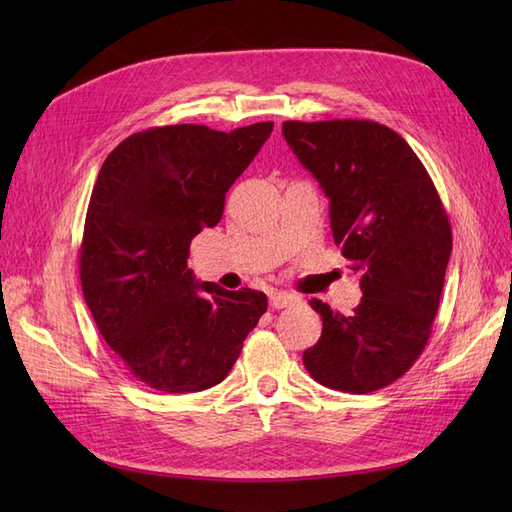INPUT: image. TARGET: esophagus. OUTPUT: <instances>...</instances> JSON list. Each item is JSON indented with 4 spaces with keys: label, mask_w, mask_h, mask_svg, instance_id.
<instances>
[{
    "label": "esophagus",
    "mask_w": 512,
    "mask_h": 512,
    "mask_svg": "<svg viewBox=\"0 0 512 512\" xmlns=\"http://www.w3.org/2000/svg\"><path fill=\"white\" fill-rule=\"evenodd\" d=\"M299 301H301L299 294L284 292V290H271V294H269V303H271V307H275V309L297 305Z\"/></svg>",
    "instance_id": "obj_1"
}]
</instances>
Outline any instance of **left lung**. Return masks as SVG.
I'll return each instance as SVG.
<instances>
[{"mask_svg": "<svg viewBox=\"0 0 512 512\" xmlns=\"http://www.w3.org/2000/svg\"><path fill=\"white\" fill-rule=\"evenodd\" d=\"M286 143L329 198L333 239L361 275L350 316L318 299V344L303 352L316 382L363 395L421 356L453 250L451 224L425 166L391 128L367 119L284 121Z\"/></svg>", "mask_w": 512, "mask_h": 512, "instance_id": "left-lung-1", "label": "left lung"}]
</instances>
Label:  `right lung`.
Returning a JSON list of instances; mask_svg holds the SVG:
<instances>
[{
    "label": "right lung",
    "instance_id": "add662e5",
    "mask_svg": "<svg viewBox=\"0 0 512 512\" xmlns=\"http://www.w3.org/2000/svg\"><path fill=\"white\" fill-rule=\"evenodd\" d=\"M271 130L273 121L232 132L151 128L119 143L100 168L81 243L83 297L106 344L151 389L220 384L267 312L265 292L200 284L188 258Z\"/></svg>",
    "mask_w": 512,
    "mask_h": 512
}]
</instances>
